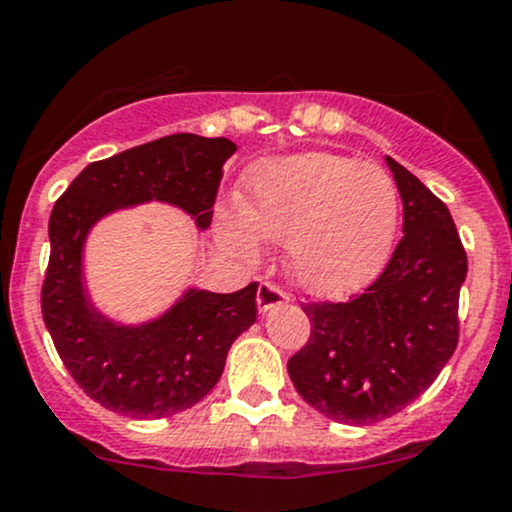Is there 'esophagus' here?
I'll list each match as a JSON object with an SVG mask.
<instances>
[{
  "label": "esophagus",
  "instance_id": "obj_1",
  "mask_svg": "<svg viewBox=\"0 0 512 512\" xmlns=\"http://www.w3.org/2000/svg\"><path fill=\"white\" fill-rule=\"evenodd\" d=\"M284 303H289V296H286L279 286H274L269 282L260 284V289H257V311L267 313V311H272V308L284 306Z\"/></svg>",
  "mask_w": 512,
  "mask_h": 512
}]
</instances>
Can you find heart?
Wrapping results in <instances>:
<instances>
[{
	"label": "heart",
	"mask_w": 512,
	"mask_h": 512,
	"mask_svg": "<svg viewBox=\"0 0 512 512\" xmlns=\"http://www.w3.org/2000/svg\"><path fill=\"white\" fill-rule=\"evenodd\" d=\"M243 189L245 204L216 206L223 245L257 260L262 240L284 243L286 272L306 294L350 296L389 262L401 196L384 167L306 150L252 165Z\"/></svg>",
	"instance_id": "obj_1"
}]
</instances>
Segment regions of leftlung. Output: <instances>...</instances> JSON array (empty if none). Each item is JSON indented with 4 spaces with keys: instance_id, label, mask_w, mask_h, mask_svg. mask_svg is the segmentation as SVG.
I'll return each mask as SVG.
<instances>
[{
    "instance_id": "8db88e82",
    "label": "left lung",
    "mask_w": 512,
    "mask_h": 512,
    "mask_svg": "<svg viewBox=\"0 0 512 512\" xmlns=\"http://www.w3.org/2000/svg\"><path fill=\"white\" fill-rule=\"evenodd\" d=\"M403 238L381 277L347 303H308L311 338L289 359L308 406L372 425L415 401L454 355L466 252L447 206L393 157Z\"/></svg>"
}]
</instances>
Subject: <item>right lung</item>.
<instances>
[{
    "instance_id": "right-lung-1",
    "label": "right lung",
    "mask_w": 512,
    "mask_h": 512,
    "mask_svg": "<svg viewBox=\"0 0 512 512\" xmlns=\"http://www.w3.org/2000/svg\"><path fill=\"white\" fill-rule=\"evenodd\" d=\"M235 150L228 138L174 133L92 162L55 201L43 320L72 379L109 411L157 420L196 406L221 379L230 345L257 320V282L233 294L187 286L155 318L121 323L87 296L89 233L101 218L150 201L184 211L206 230Z\"/></svg>"
}]
</instances>
